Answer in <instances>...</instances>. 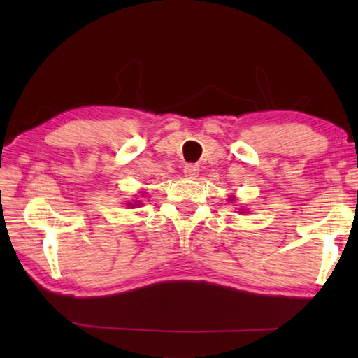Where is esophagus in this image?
<instances>
[{
  "label": "esophagus",
  "mask_w": 358,
  "mask_h": 358,
  "mask_svg": "<svg viewBox=\"0 0 358 358\" xmlns=\"http://www.w3.org/2000/svg\"><path fill=\"white\" fill-rule=\"evenodd\" d=\"M185 173H186V177H189V178H195L196 175L200 173V166L199 164H186L185 166Z\"/></svg>",
  "instance_id": "obj_1"
}]
</instances>
